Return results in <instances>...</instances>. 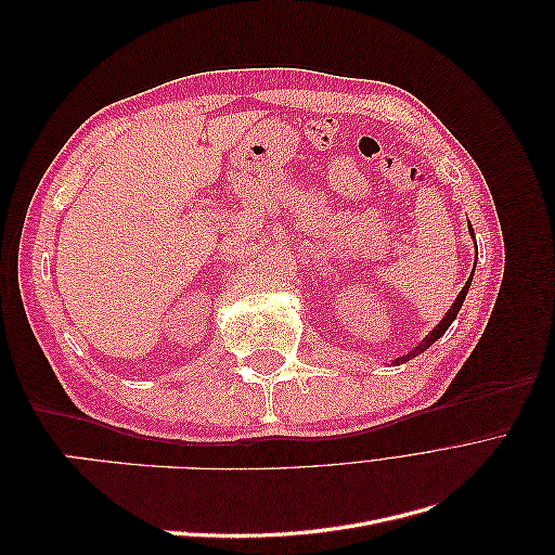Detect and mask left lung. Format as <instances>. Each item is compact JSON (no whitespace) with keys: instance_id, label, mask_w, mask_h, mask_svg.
I'll list each match as a JSON object with an SVG mask.
<instances>
[{"instance_id":"1","label":"left lung","mask_w":555,"mask_h":555,"mask_svg":"<svg viewBox=\"0 0 555 555\" xmlns=\"http://www.w3.org/2000/svg\"><path fill=\"white\" fill-rule=\"evenodd\" d=\"M473 236H475V233H473ZM473 273H475V268H473ZM469 282H473V275H469V280L465 282V287L461 289V294L456 296V300H453V306L449 308V312L444 314V319H442V322L438 324V326H435L428 335H426V338H424V343L422 345H418V347H414L412 351H410V354H405V357H400L396 363H402V361H410V359H414L416 354H422V351H426L435 340H438L440 338V335H444V331L451 326V322H453V319H456V314H459V310H461V306H463V300H465V296H467V289H469Z\"/></svg>"}]
</instances>
